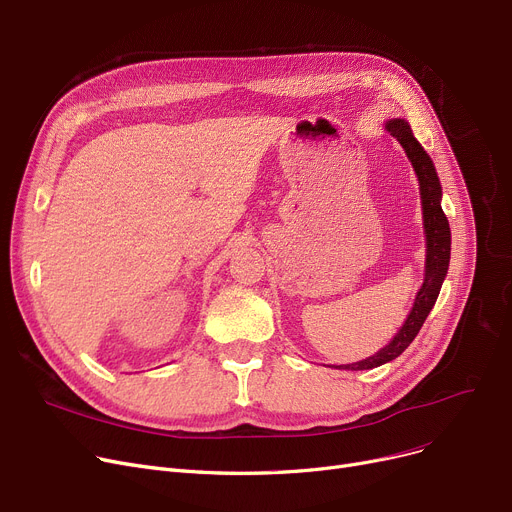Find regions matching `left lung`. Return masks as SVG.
<instances>
[{
	"instance_id": "1",
	"label": "left lung",
	"mask_w": 512,
	"mask_h": 512,
	"mask_svg": "<svg viewBox=\"0 0 512 512\" xmlns=\"http://www.w3.org/2000/svg\"><path fill=\"white\" fill-rule=\"evenodd\" d=\"M386 130L405 149L411 166L419 180V193H421V205H423V228H425V278L423 286L419 288L415 305L405 319V324L398 330V334L373 357H367L363 361L351 363V365H336V369H373L380 367L398 355L415 340L419 334L425 317L434 309L436 299L440 294L442 282L448 274L450 263V226L446 215L442 211V186L440 178L436 174L434 161L425 153V149L419 145V141L413 137V130L409 122L394 118L386 122Z\"/></svg>"
}]
</instances>
